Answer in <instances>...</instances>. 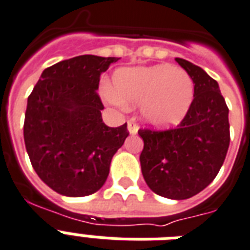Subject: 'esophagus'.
Masks as SVG:
<instances>
[{"label":"esophagus","mask_w":250,"mask_h":250,"mask_svg":"<svg viewBox=\"0 0 250 250\" xmlns=\"http://www.w3.org/2000/svg\"><path fill=\"white\" fill-rule=\"evenodd\" d=\"M127 129H128L129 135H136L139 132V125H136L135 119H129L127 123Z\"/></svg>","instance_id":"34e87169"}]
</instances>
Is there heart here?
Returning a JSON list of instances; mask_svg holds the SVG:
<instances>
[{"instance_id":"obj_1","label":"heart","mask_w":250,"mask_h":250,"mask_svg":"<svg viewBox=\"0 0 250 250\" xmlns=\"http://www.w3.org/2000/svg\"><path fill=\"white\" fill-rule=\"evenodd\" d=\"M101 91L106 103L115 106L140 104L141 118L154 128L177 125L194 99L188 73L167 64L118 69L113 87L105 84Z\"/></svg>"}]
</instances>
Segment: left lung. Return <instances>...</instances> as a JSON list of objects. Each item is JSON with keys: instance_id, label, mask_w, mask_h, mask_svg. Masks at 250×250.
Here are the masks:
<instances>
[{"instance_id": "1", "label": "left lung", "mask_w": 250, "mask_h": 250, "mask_svg": "<svg viewBox=\"0 0 250 250\" xmlns=\"http://www.w3.org/2000/svg\"><path fill=\"white\" fill-rule=\"evenodd\" d=\"M194 82V100L177 128L140 129V164L151 191L174 200L196 195L216 178L230 145L229 107L220 86L200 66L176 58Z\"/></svg>"}]
</instances>
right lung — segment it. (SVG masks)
Instances as JSON below:
<instances>
[{
    "mask_svg": "<svg viewBox=\"0 0 250 250\" xmlns=\"http://www.w3.org/2000/svg\"><path fill=\"white\" fill-rule=\"evenodd\" d=\"M118 58L81 55L44 69L28 97L24 143L38 177L60 195L103 188L127 123L107 127L97 95L100 76Z\"/></svg>",
    "mask_w": 250,
    "mask_h": 250,
    "instance_id": "obj_1",
    "label": "right lung"
}]
</instances>
